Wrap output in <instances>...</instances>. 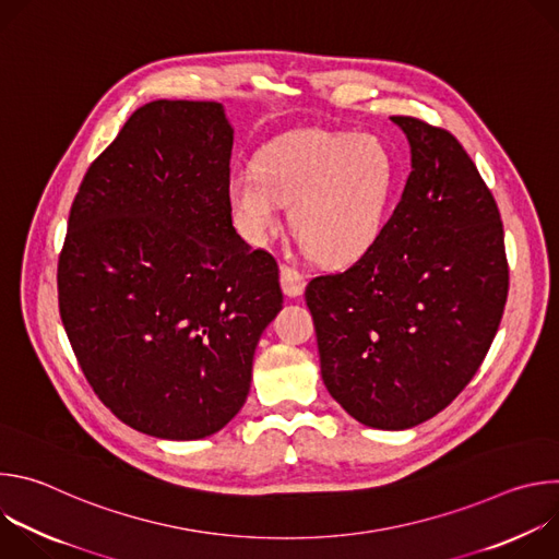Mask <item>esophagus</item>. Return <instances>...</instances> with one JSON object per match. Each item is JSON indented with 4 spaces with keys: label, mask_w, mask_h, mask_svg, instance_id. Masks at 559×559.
Listing matches in <instances>:
<instances>
[{
    "label": "esophagus",
    "mask_w": 559,
    "mask_h": 559,
    "mask_svg": "<svg viewBox=\"0 0 559 559\" xmlns=\"http://www.w3.org/2000/svg\"><path fill=\"white\" fill-rule=\"evenodd\" d=\"M305 274L292 265H281V287L287 296H300L305 292Z\"/></svg>",
    "instance_id": "34e87169"
}]
</instances>
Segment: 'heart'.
Instances as JSON below:
<instances>
[{
  "label": "heart",
  "instance_id": "heart-1",
  "mask_svg": "<svg viewBox=\"0 0 559 559\" xmlns=\"http://www.w3.org/2000/svg\"><path fill=\"white\" fill-rule=\"evenodd\" d=\"M395 186L389 147L371 134L298 132L267 145L257 170H234L227 203L252 246L278 231L281 205L302 250L318 263L360 259L382 231Z\"/></svg>",
  "mask_w": 559,
  "mask_h": 559
}]
</instances>
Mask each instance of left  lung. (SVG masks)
Here are the masks:
<instances>
[{
    "mask_svg": "<svg viewBox=\"0 0 559 559\" xmlns=\"http://www.w3.org/2000/svg\"><path fill=\"white\" fill-rule=\"evenodd\" d=\"M412 175L376 243L305 289L334 401L376 429L416 427L480 369L509 294L500 210L460 141L391 117Z\"/></svg>",
    "mask_w": 559,
    "mask_h": 559,
    "instance_id": "obj_1",
    "label": "left lung"
}]
</instances>
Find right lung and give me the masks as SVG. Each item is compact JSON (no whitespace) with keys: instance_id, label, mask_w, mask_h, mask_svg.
<instances>
[{"instance_id":"add662e5","label":"right lung","mask_w":559,"mask_h":559,"mask_svg":"<svg viewBox=\"0 0 559 559\" xmlns=\"http://www.w3.org/2000/svg\"><path fill=\"white\" fill-rule=\"evenodd\" d=\"M231 143L221 104L150 102L70 207L61 323L99 401L154 438L199 440L238 414L283 307L274 257L231 225Z\"/></svg>"}]
</instances>
